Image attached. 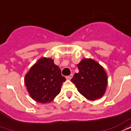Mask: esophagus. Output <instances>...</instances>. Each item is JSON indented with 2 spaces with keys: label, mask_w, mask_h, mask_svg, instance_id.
I'll use <instances>...</instances> for the list:
<instances>
[{
  "label": "esophagus",
  "mask_w": 131,
  "mask_h": 131,
  "mask_svg": "<svg viewBox=\"0 0 131 131\" xmlns=\"http://www.w3.org/2000/svg\"><path fill=\"white\" fill-rule=\"evenodd\" d=\"M72 77H73V74H71V75H68V76H67V77H66V78H67V80H71V79L72 78Z\"/></svg>",
  "instance_id": "1"
}]
</instances>
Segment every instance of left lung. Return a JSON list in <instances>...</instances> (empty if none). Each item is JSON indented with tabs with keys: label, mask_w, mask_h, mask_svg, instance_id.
<instances>
[{
	"label": "left lung",
	"mask_w": 131,
	"mask_h": 131,
	"mask_svg": "<svg viewBox=\"0 0 131 131\" xmlns=\"http://www.w3.org/2000/svg\"><path fill=\"white\" fill-rule=\"evenodd\" d=\"M78 73L74 74L71 82L78 92L87 99L94 101L105 94L107 83V73L97 62L85 58L77 65Z\"/></svg>",
	"instance_id": "obj_1"
}]
</instances>
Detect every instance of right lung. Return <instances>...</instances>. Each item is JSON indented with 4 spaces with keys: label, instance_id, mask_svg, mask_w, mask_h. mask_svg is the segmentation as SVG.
I'll return each instance as SVG.
<instances>
[{
    "label": "right lung",
    "instance_id": "right-lung-1",
    "mask_svg": "<svg viewBox=\"0 0 131 131\" xmlns=\"http://www.w3.org/2000/svg\"><path fill=\"white\" fill-rule=\"evenodd\" d=\"M66 78L61 74L60 69L51 58H41L34 64L24 79L31 98L41 103H47L60 92Z\"/></svg>",
    "mask_w": 131,
    "mask_h": 131
}]
</instances>
